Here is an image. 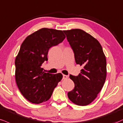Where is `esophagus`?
Masks as SVG:
<instances>
[{
	"mask_svg": "<svg viewBox=\"0 0 123 123\" xmlns=\"http://www.w3.org/2000/svg\"><path fill=\"white\" fill-rule=\"evenodd\" d=\"M68 78V76H66V75H65V74L63 75V79L65 80V79H67Z\"/></svg>",
	"mask_w": 123,
	"mask_h": 123,
	"instance_id": "34e87169",
	"label": "esophagus"
}]
</instances>
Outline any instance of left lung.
Returning <instances> with one entry per match:
<instances>
[{
	"label": "left lung",
	"mask_w": 123,
	"mask_h": 123,
	"mask_svg": "<svg viewBox=\"0 0 123 123\" xmlns=\"http://www.w3.org/2000/svg\"><path fill=\"white\" fill-rule=\"evenodd\" d=\"M63 31L74 53L76 63L83 66L78 76H69L74 88L68 92V98L78 105H88L97 97L105 81V55L98 41L82 30Z\"/></svg>",
	"instance_id": "obj_1"
}]
</instances>
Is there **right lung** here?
<instances>
[{"label":"right lung","mask_w":123,"mask_h":123,"mask_svg":"<svg viewBox=\"0 0 123 123\" xmlns=\"http://www.w3.org/2000/svg\"><path fill=\"white\" fill-rule=\"evenodd\" d=\"M62 30L42 28L26 38L15 58V80L19 91L34 104L45 102L62 78L61 73H45L42 63L48 51L65 38Z\"/></svg>","instance_id":"1"}]
</instances>
